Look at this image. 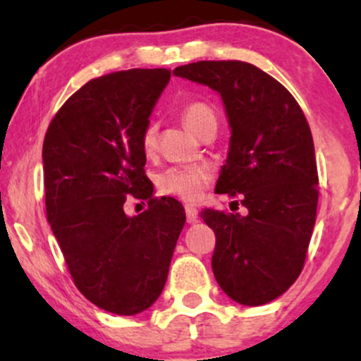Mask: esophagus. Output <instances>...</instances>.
I'll return each instance as SVG.
<instances>
[{
    "mask_svg": "<svg viewBox=\"0 0 361 361\" xmlns=\"http://www.w3.org/2000/svg\"><path fill=\"white\" fill-rule=\"evenodd\" d=\"M185 212H186V222L188 224H195L198 221V210L195 209L193 205H186Z\"/></svg>",
    "mask_w": 361,
    "mask_h": 361,
    "instance_id": "obj_1",
    "label": "esophagus"
}]
</instances>
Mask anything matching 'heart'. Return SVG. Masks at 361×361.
<instances>
[{
	"instance_id": "b5f03b06",
	"label": "heart",
	"mask_w": 361,
	"mask_h": 361,
	"mask_svg": "<svg viewBox=\"0 0 361 361\" xmlns=\"http://www.w3.org/2000/svg\"><path fill=\"white\" fill-rule=\"evenodd\" d=\"M181 120H183L185 127L197 135L207 122L215 120V114L205 103L192 102L181 110ZM156 139L157 127L151 123L142 134L144 151H152L156 146ZM209 180L210 175L205 168H171L161 176L159 186L164 193L175 195L186 202H195L204 195Z\"/></svg>"
}]
</instances>
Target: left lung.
I'll list each match as a JSON object with an SVG mask.
<instances>
[{"instance_id":"left-lung-1","label":"left lung","mask_w":361,"mask_h":361,"mask_svg":"<svg viewBox=\"0 0 361 361\" xmlns=\"http://www.w3.org/2000/svg\"><path fill=\"white\" fill-rule=\"evenodd\" d=\"M173 74L221 94L231 140L215 193L238 195L247 209L202 212L215 233V280L238 304H268L300 275L316 224L319 178L307 120L288 90L250 62L198 61Z\"/></svg>"}]
</instances>
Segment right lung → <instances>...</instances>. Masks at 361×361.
Listing matches in <instances>:
<instances>
[{"label":"right lung","instance_id":"obj_1","mask_svg":"<svg viewBox=\"0 0 361 361\" xmlns=\"http://www.w3.org/2000/svg\"><path fill=\"white\" fill-rule=\"evenodd\" d=\"M168 69H128L86 82L69 98L44 139L45 210L74 283L91 304L134 316L166 283L185 209L152 197L142 134ZM137 197L148 209L127 216Z\"/></svg>","mask_w":361,"mask_h":361}]
</instances>
